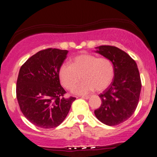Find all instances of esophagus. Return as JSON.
<instances>
[{"instance_id": "34e87169", "label": "esophagus", "mask_w": 157, "mask_h": 157, "mask_svg": "<svg viewBox=\"0 0 157 157\" xmlns=\"http://www.w3.org/2000/svg\"><path fill=\"white\" fill-rule=\"evenodd\" d=\"M82 98L86 99V100H89V99L90 98V97L89 96H82Z\"/></svg>"}]
</instances>
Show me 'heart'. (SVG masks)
Here are the masks:
<instances>
[{"label": "heart", "mask_w": 157, "mask_h": 157, "mask_svg": "<svg viewBox=\"0 0 157 157\" xmlns=\"http://www.w3.org/2000/svg\"><path fill=\"white\" fill-rule=\"evenodd\" d=\"M84 80L73 90L76 94H86L94 89L102 91L112 82L114 76L113 65L109 58L83 54L75 57L71 65L63 63L59 69L61 83L71 90L80 79Z\"/></svg>", "instance_id": "obj_1"}]
</instances>
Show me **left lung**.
I'll return each mask as SVG.
<instances>
[{
    "instance_id": "left-lung-1",
    "label": "left lung",
    "mask_w": 157,
    "mask_h": 157,
    "mask_svg": "<svg viewBox=\"0 0 157 157\" xmlns=\"http://www.w3.org/2000/svg\"><path fill=\"white\" fill-rule=\"evenodd\" d=\"M95 48V52L112 62L114 76L109 87L99 95L102 103L94 114L105 125H119L131 117L138 105L142 85L137 65L117 47L100 46Z\"/></svg>"
}]
</instances>
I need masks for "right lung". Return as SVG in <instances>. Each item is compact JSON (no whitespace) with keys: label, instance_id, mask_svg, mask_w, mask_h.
I'll use <instances>...</instances> for the list:
<instances>
[{"label":"right lung","instance_id":"add662e5","mask_svg":"<svg viewBox=\"0 0 157 157\" xmlns=\"http://www.w3.org/2000/svg\"><path fill=\"white\" fill-rule=\"evenodd\" d=\"M67 50L47 48L32 56L21 67L16 94L20 109L32 124L43 128L60 125L69 112L75 97L66 99L59 69Z\"/></svg>","mask_w":157,"mask_h":157}]
</instances>
